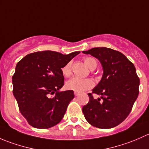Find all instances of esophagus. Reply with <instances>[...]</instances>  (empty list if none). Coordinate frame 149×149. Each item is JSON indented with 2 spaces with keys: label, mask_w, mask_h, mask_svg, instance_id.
Returning <instances> with one entry per match:
<instances>
[{
  "label": "esophagus",
  "mask_w": 149,
  "mask_h": 149,
  "mask_svg": "<svg viewBox=\"0 0 149 149\" xmlns=\"http://www.w3.org/2000/svg\"><path fill=\"white\" fill-rule=\"evenodd\" d=\"M74 94L76 97H77V96L79 95V92H77V91H74Z\"/></svg>",
  "instance_id": "34e87169"
}]
</instances>
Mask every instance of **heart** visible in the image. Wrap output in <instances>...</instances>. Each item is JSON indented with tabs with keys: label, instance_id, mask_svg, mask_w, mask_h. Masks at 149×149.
Returning a JSON list of instances; mask_svg holds the SVG:
<instances>
[{
	"label": "heart",
	"instance_id": "heart-1",
	"mask_svg": "<svg viewBox=\"0 0 149 149\" xmlns=\"http://www.w3.org/2000/svg\"><path fill=\"white\" fill-rule=\"evenodd\" d=\"M84 63L91 70H94L97 67V62L92 57H85L84 58ZM63 75L65 77H69L72 74V62L69 61L61 68ZM94 83L91 79H80L74 77L66 82L68 89L72 91L82 92L90 89L94 86Z\"/></svg>",
	"mask_w": 149,
	"mask_h": 149
}]
</instances>
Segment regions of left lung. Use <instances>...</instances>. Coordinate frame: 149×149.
<instances>
[{"mask_svg": "<svg viewBox=\"0 0 149 149\" xmlns=\"http://www.w3.org/2000/svg\"><path fill=\"white\" fill-rule=\"evenodd\" d=\"M83 52L99 59L104 70L101 81L88 94L89 101L82 108L84 117L94 127L112 128L126 119L139 96L136 68L123 53L110 48L94 47ZM93 93L101 98L95 100Z\"/></svg>", "mask_w": 149, "mask_h": 149, "instance_id": "obj_1", "label": "left lung"}]
</instances>
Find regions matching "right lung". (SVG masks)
<instances>
[{"mask_svg":"<svg viewBox=\"0 0 149 149\" xmlns=\"http://www.w3.org/2000/svg\"><path fill=\"white\" fill-rule=\"evenodd\" d=\"M79 53L32 52L16 64L12 76L13 94L21 114L30 125L47 129L63 119L74 94L72 90L58 92L64 85L61 68Z\"/></svg>","mask_w":149,"mask_h":149,"instance_id":"1","label":"right lung"}]
</instances>
